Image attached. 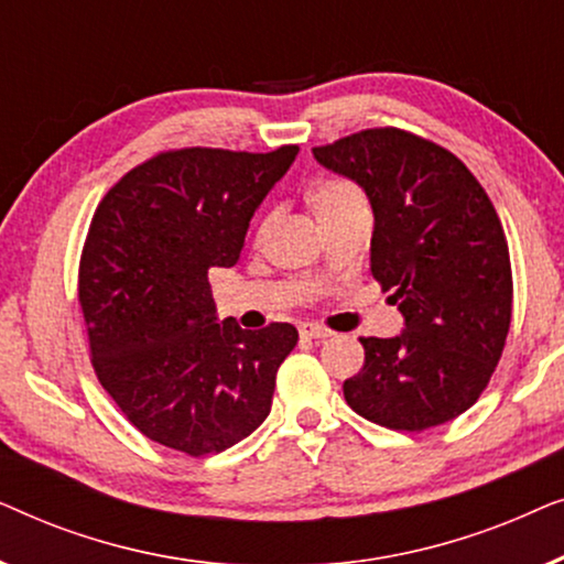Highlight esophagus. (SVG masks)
<instances>
[{"label":"esophagus","mask_w":564,"mask_h":564,"mask_svg":"<svg viewBox=\"0 0 564 564\" xmlns=\"http://www.w3.org/2000/svg\"><path fill=\"white\" fill-rule=\"evenodd\" d=\"M300 336L303 338H328L330 330L323 326H315V323H303V326H300Z\"/></svg>","instance_id":"obj_1"}]
</instances>
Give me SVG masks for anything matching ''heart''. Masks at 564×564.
<instances>
[{
	"mask_svg": "<svg viewBox=\"0 0 564 564\" xmlns=\"http://www.w3.org/2000/svg\"><path fill=\"white\" fill-rule=\"evenodd\" d=\"M307 203H311L321 226H328V223L341 220L346 215H354V213H369L365 192H361L357 184L346 180H326L315 184L311 195H307Z\"/></svg>",
	"mask_w": 564,
	"mask_h": 564,
	"instance_id": "b5f03b06",
	"label": "heart"
}]
</instances>
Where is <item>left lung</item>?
<instances>
[{
    "label": "left lung",
    "mask_w": 564,
    "mask_h": 564,
    "mask_svg": "<svg viewBox=\"0 0 564 564\" xmlns=\"http://www.w3.org/2000/svg\"><path fill=\"white\" fill-rule=\"evenodd\" d=\"M372 205V276L403 330L359 338L365 367L344 382L351 411L400 431L465 413L503 354L513 280L503 226L480 182L442 145L398 128L313 149Z\"/></svg>",
    "instance_id": "obj_1"
}]
</instances>
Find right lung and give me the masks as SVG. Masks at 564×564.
I'll return each mask as SVG.
<instances>
[{
    "label": "right lung",
    "instance_id": "right-lung-1",
    "mask_svg": "<svg viewBox=\"0 0 564 564\" xmlns=\"http://www.w3.org/2000/svg\"><path fill=\"white\" fill-rule=\"evenodd\" d=\"M297 145L182 149L128 172L99 203L79 267L91 365L126 419L203 457L257 431L297 328L220 321L207 272L234 267Z\"/></svg>",
    "mask_w": 564,
    "mask_h": 564
}]
</instances>
